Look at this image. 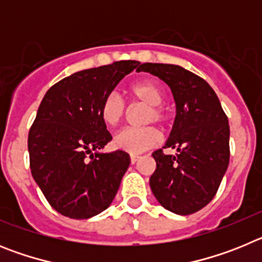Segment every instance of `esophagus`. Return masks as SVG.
I'll list each match as a JSON object with an SVG mask.
<instances>
[{"instance_id": "obj_1", "label": "esophagus", "mask_w": 262, "mask_h": 262, "mask_svg": "<svg viewBox=\"0 0 262 262\" xmlns=\"http://www.w3.org/2000/svg\"><path fill=\"white\" fill-rule=\"evenodd\" d=\"M138 160H139V156H136V155H131V164L138 163Z\"/></svg>"}]
</instances>
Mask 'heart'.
<instances>
[{
    "label": "heart",
    "instance_id": "heart-1",
    "mask_svg": "<svg viewBox=\"0 0 262 262\" xmlns=\"http://www.w3.org/2000/svg\"><path fill=\"white\" fill-rule=\"evenodd\" d=\"M128 94L138 102L147 105V110L143 117L144 123L156 122L161 126L168 123V111L161 106L164 101V92L157 82L152 80L139 81L128 88ZM124 113H126L124 102L115 93L107 94L99 106V117L106 126H117L123 119ZM159 140L160 134L155 127H127L120 129L114 136L113 144L117 149L136 155L155 147Z\"/></svg>",
    "mask_w": 262,
    "mask_h": 262
}]
</instances>
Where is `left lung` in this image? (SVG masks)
<instances>
[{"mask_svg": "<svg viewBox=\"0 0 262 262\" xmlns=\"http://www.w3.org/2000/svg\"><path fill=\"white\" fill-rule=\"evenodd\" d=\"M163 80L176 102V118L164 148L152 154L149 178L155 198L178 215L200 211L215 196L230 163V126L221 101L200 76L180 66L144 62L136 69Z\"/></svg>", "mask_w": 262, "mask_h": 262, "instance_id": "1", "label": "left lung"}]
</instances>
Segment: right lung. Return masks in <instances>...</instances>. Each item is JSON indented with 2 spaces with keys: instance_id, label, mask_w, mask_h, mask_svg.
<instances>
[{
  "instance_id": "right-lung-1",
  "label": "right lung",
  "mask_w": 262,
  "mask_h": 262,
  "mask_svg": "<svg viewBox=\"0 0 262 262\" xmlns=\"http://www.w3.org/2000/svg\"><path fill=\"white\" fill-rule=\"evenodd\" d=\"M138 66L122 60L76 72L41 99L29 133L30 168L46 200L64 216L89 219L114 200L129 155L99 151L113 139L99 106Z\"/></svg>"
}]
</instances>
